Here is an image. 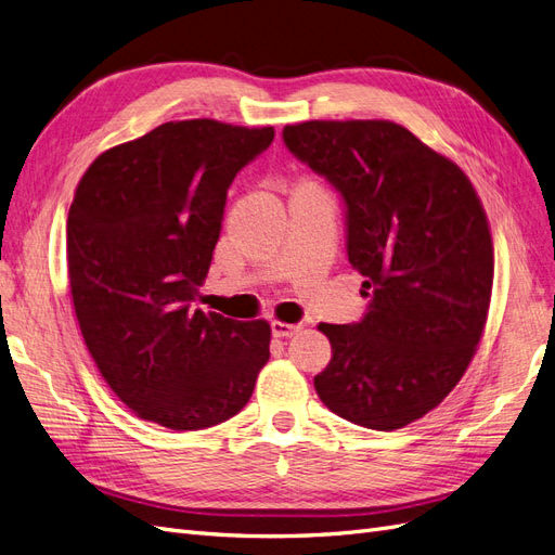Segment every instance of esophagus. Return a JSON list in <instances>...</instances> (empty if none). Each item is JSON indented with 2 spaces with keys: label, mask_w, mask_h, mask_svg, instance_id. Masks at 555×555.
<instances>
[{
  "label": "esophagus",
  "mask_w": 555,
  "mask_h": 555,
  "mask_svg": "<svg viewBox=\"0 0 555 555\" xmlns=\"http://www.w3.org/2000/svg\"><path fill=\"white\" fill-rule=\"evenodd\" d=\"M300 326H296V324H287V322H271V331H273V335L275 338H292V335L298 331Z\"/></svg>",
  "instance_id": "34e87169"
}]
</instances>
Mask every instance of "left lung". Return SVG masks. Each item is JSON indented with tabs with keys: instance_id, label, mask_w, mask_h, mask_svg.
Masks as SVG:
<instances>
[{
	"instance_id": "8db88e82",
	"label": "left lung",
	"mask_w": 555,
	"mask_h": 555,
	"mask_svg": "<svg viewBox=\"0 0 555 555\" xmlns=\"http://www.w3.org/2000/svg\"><path fill=\"white\" fill-rule=\"evenodd\" d=\"M282 139L340 192L347 257L371 298L361 322L319 324L333 359L314 389L357 426H408L449 396L481 340L493 289L481 201L456 164L389 120H310Z\"/></svg>"
}]
</instances>
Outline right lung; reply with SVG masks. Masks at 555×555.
Segmentation results:
<instances>
[{
    "label": "right lung",
    "mask_w": 555,
    "mask_h": 555,
    "mask_svg": "<svg viewBox=\"0 0 555 555\" xmlns=\"http://www.w3.org/2000/svg\"><path fill=\"white\" fill-rule=\"evenodd\" d=\"M273 127L166 122L99 155L66 220L78 326L113 393L145 422L201 430L238 414L271 351L263 319L194 308L233 178Z\"/></svg>",
    "instance_id": "1"
}]
</instances>
